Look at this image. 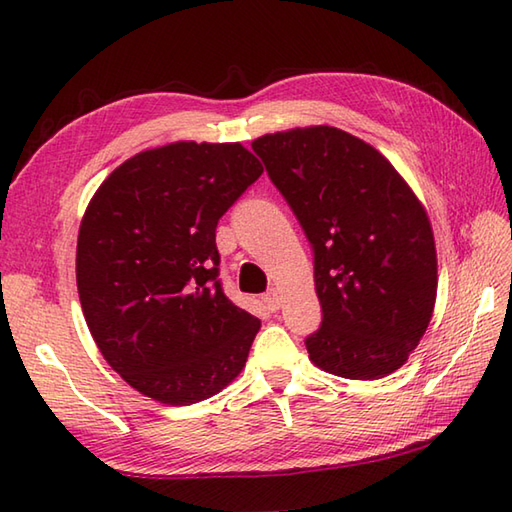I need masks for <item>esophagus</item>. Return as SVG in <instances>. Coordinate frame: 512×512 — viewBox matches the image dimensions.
<instances>
[{
  "label": "esophagus",
  "instance_id": "34e87169",
  "mask_svg": "<svg viewBox=\"0 0 512 512\" xmlns=\"http://www.w3.org/2000/svg\"><path fill=\"white\" fill-rule=\"evenodd\" d=\"M262 301H264V306H266L270 312H277V310L281 308V297H279L277 290H268L266 295L262 297Z\"/></svg>",
  "mask_w": 512,
  "mask_h": 512
}]
</instances>
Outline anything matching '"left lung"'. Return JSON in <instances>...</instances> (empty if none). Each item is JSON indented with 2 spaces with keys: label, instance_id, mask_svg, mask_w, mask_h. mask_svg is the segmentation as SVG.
<instances>
[{
  "label": "left lung",
  "instance_id": "1",
  "mask_svg": "<svg viewBox=\"0 0 512 512\" xmlns=\"http://www.w3.org/2000/svg\"><path fill=\"white\" fill-rule=\"evenodd\" d=\"M314 255L321 325L310 361L343 378H383L407 361L436 306L429 217L391 162L336 127L253 140Z\"/></svg>",
  "mask_w": 512,
  "mask_h": 512
}]
</instances>
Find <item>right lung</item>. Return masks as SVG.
I'll list each match as a JSON object with an SVG mask.
<instances>
[{"label":"right lung","mask_w":512,"mask_h":512,"mask_svg":"<svg viewBox=\"0 0 512 512\" xmlns=\"http://www.w3.org/2000/svg\"><path fill=\"white\" fill-rule=\"evenodd\" d=\"M259 160L239 143H173L112 171L76 244V286L105 361L165 405L211 398L242 372L259 319L224 295L215 228Z\"/></svg>","instance_id":"1"}]
</instances>
